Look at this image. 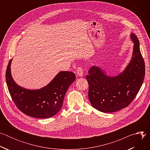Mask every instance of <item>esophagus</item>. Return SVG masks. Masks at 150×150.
Segmentation results:
<instances>
[{
	"label": "esophagus",
	"mask_w": 150,
	"mask_h": 150,
	"mask_svg": "<svg viewBox=\"0 0 150 150\" xmlns=\"http://www.w3.org/2000/svg\"><path fill=\"white\" fill-rule=\"evenodd\" d=\"M76 74L78 75V76H83V71H82V69L81 68V67H78L77 68V70H76Z\"/></svg>",
	"instance_id": "1"
}]
</instances>
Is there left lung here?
Listing matches in <instances>:
<instances>
[{"instance_id": "left-lung-1", "label": "left lung", "mask_w": 150, "mask_h": 150, "mask_svg": "<svg viewBox=\"0 0 150 150\" xmlns=\"http://www.w3.org/2000/svg\"><path fill=\"white\" fill-rule=\"evenodd\" d=\"M134 42L129 63L120 74L111 76L98 66H93L86 79L89 84L88 98L95 109L104 113H112L129 105L139 92L145 76V63L139 41L131 33Z\"/></svg>"}]
</instances>
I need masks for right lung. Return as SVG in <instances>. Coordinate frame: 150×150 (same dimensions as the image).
Returning <instances> with one entry per match:
<instances>
[{
    "instance_id": "add662e5",
    "label": "right lung",
    "mask_w": 150,
    "mask_h": 150,
    "mask_svg": "<svg viewBox=\"0 0 150 150\" xmlns=\"http://www.w3.org/2000/svg\"><path fill=\"white\" fill-rule=\"evenodd\" d=\"M12 59L6 71V81L10 95L17 108L27 116L36 118H49L62 108L65 95L76 76L72 72L60 71L44 87L29 90L18 85L13 80L11 69Z\"/></svg>"
}]
</instances>
